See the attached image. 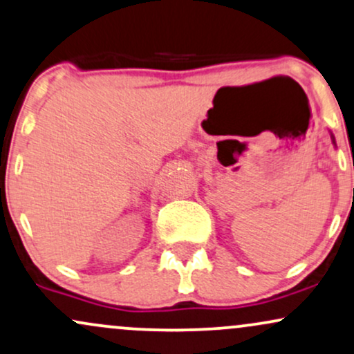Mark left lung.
<instances>
[{
  "instance_id": "obj_1",
  "label": "left lung",
  "mask_w": 354,
  "mask_h": 354,
  "mask_svg": "<svg viewBox=\"0 0 354 354\" xmlns=\"http://www.w3.org/2000/svg\"><path fill=\"white\" fill-rule=\"evenodd\" d=\"M330 136H331V142H333V145L336 147V140H335V136H333V132H330Z\"/></svg>"
}]
</instances>
